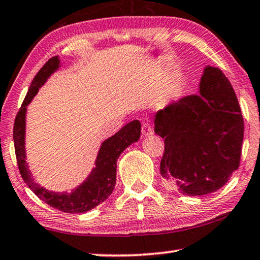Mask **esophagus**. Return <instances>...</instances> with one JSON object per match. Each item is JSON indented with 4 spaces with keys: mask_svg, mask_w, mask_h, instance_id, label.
I'll return each mask as SVG.
<instances>
[{
    "mask_svg": "<svg viewBox=\"0 0 260 260\" xmlns=\"http://www.w3.org/2000/svg\"><path fill=\"white\" fill-rule=\"evenodd\" d=\"M142 135L143 137H147V136L153 135V130L147 122H143L142 124Z\"/></svg>",
    "mask_w": 260,
    "mask_h": 260,
    "instance_id": "34e87169",
    "label": "esophagus"
}]
</instances>
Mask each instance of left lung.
Here are the masks:
<instances>
[{
    "instance_id": "obj_1",
    "label": "left lung",
    "mask_w": 260,
    "mask_h": 260,
    "mask_svg": "<svg viewBox=\"0 0 260 260\" xmlns=\"http://www.w3.org/2000/svg\"><path fill=\"white\" fill-rule=\"evenodd\" d=\"M154 133L165 139L160 174L166 185L192 197L222 188L240 166L244 135L240 105L223 72L207 66L198 94L156 112Z\"/></svg>"
}]
</instances>
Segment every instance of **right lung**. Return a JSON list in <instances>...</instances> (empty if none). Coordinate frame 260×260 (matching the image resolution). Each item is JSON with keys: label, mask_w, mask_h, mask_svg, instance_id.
Returning a JSON list of instances; mask_svg holds the SVG:
<instances>
[{"label": "right lung", "mask_w": 260, "mask_h": 260, "mask_svg": "<svg viewBox=\"0 0 260 260\" xmlns=\"http://www.w3.org/2000/svg\"><path fill=\"white\" fill-rule=\"evenodd\" d=\"M58 56H54L41 68L36 77L33 78L31 86L23 101L14 124V142L17 164L19 173L24 182L28 185L42 202L49 206L57 208L66 213H85L104 203L110 194L116 184V162L121 153L133 143L138 142L142 125L138 120L127 123L118 133L106 139L101 144L98 152L95 167L92 169L82 184L74 189L71 192H55L45 189L44 186L34 181L31 170L26 164V151H25V129H26V110L39 88L46 83L49 76L59 68Z\"/></svg>", "instance_id": "obj_1"}]
</instances>
